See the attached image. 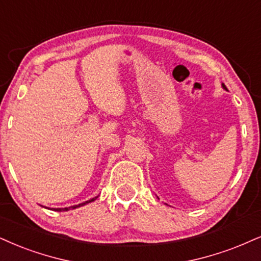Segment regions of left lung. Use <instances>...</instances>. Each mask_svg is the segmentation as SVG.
Listing matches in <instances>:
<instances>
[{
	"mask_svg": "<svg viewBox=\"0 0 261 261\" xmlns=\"http://www.w3.org/2000/svg\"><path fill=\"white\" fill-rule=\"evenodd\" d=\"M223 88H224V89H226V87H225V85H224V83H223Z\"/></svg>",
	"mask_w": 261,
	"mask_h": 261,
	"instance_id": "left-lung-1",
	"label": "left lung"
}]
</instances>
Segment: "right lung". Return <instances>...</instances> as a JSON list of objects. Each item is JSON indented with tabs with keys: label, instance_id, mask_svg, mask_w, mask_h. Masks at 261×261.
Listing matches in <instances>:
<instances>
[{
	"label": "right lung",
	"instance_id": "1",
	"mask_svg": "<svg viewBox=\"0 0 261 261\" xmlns=\"http://www.w3.org/2000/svg\"><path fill=\"white\" fill-rule=\"evenodd\" d=\"M95 199H96V197H94V198H91V199H88V201L83 202V203H80V204H77V205H72V207H69V208H53V211H57V212H63V211H69V209H75V208L81 207V205H85V204H87V203H91V202L95 201Z\"/></svg>",
	"mask_w": 261,
	"mask_h": 261
}]
</instances>
